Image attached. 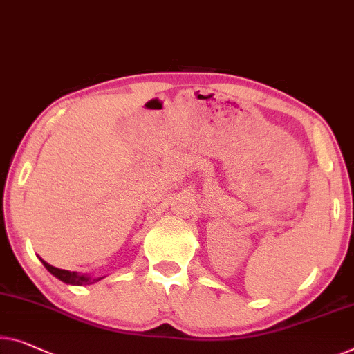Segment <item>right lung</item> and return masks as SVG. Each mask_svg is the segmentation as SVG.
Here are the masks:
<instances>
[{
	"label": "right lung",
	"mask_w": 354,
	"mask_h": 354,
	"mask_svg": "<svg viewBox=\"0 0 354 354\" xmlns=\"http://www.w3.org/2000/svg\"><path fill=\"white\" fill-rule=\"evenodd\" d=\"M41 259V257H39ZM42 266H44L47 270H49L52 275H54L55 278H59L60 281L66 283V284H75V286H86V284H93L100 281V279L104 278V277H91V275H81V273L77 272H70V270H62V268H57V267H52L50 263H47L46 261H42Z\"/></svg>",
	"instance_id": "obj_1"
}]
</instances>
